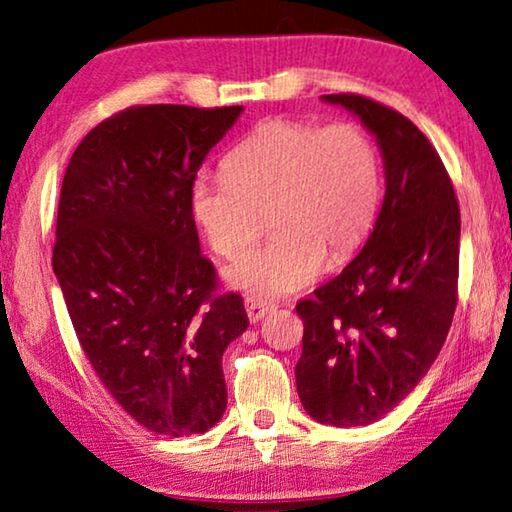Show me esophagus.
Returning <instances> with one entry per match:
<instances>
[{"label":"esophagus","instance_id":"1","mask_svg":"<svg viewBox=\"0 0 512 512\" xmlns=\"http://www.w3.org/2000/svg\"><path fill=\"white\" fill-rule=\"evenodd\" d=\"M271 309L273 305L266 300H255V298L246 300V314L250 318V323H259V320H262Z\"/></svg>","mask_w":512,"mask_h":512}]
</instances>
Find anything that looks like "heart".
<instances>
[{"mask_svg":"<svg viewBox=\"0 0 512 512\" xmlns=\"http://www.w3.org/2000/svg\"><path fill=\"white\" fill-rule=\"evenodd\" d=\"M225 176L201 173L192 214L216 255L235 259L266 228L275 235L230 268L235 289L277 298L316 280L325 257L341 262L375 223L381 201L377 144L361 126L271 119L223 162Z\"/></svg>","mask_w":512,"mask_h":512,"instance_id":"obj_1","label":"heart"}]
</instances>
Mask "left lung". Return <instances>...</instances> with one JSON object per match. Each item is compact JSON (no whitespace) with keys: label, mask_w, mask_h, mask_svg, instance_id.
<instances>
[{"label":"left lung","mask_w":512,"mask_h":512,"mask_svg":"<svg viewBox=\"0 0 512 512\" xmlns=\"http://www.w3.org/2000/svg\"><path fill=\"white\" fill-rule=\"evenodd\" d=\"M375 135L386 194L366 246L298 302L300 402L332 427H366L427 375L452 327L461 212L445 164L413 121L359 94H325Z\"/></svg>","instance_id":"left-lung-1"}]
</instances>
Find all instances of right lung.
Instances as JSON below:
<instances>
[{"label": "right lung", "mask_w": 512, "mask_h": 512, "mask_svg": "<svg viewBox=\"0 0 512 512\" xmlns=\"http://www.w3.org/2000/svg\"><path fill=\"white\" fill-rule=\"evenodd\" d=\"M244 106L155 103L101 121L60 187L54 273L106 391L162 436L205 433L228 391L221 359L246 332L237 293L214 296L189 192Z\"/></svg>", "instance_id": "1"}]
</instances>
